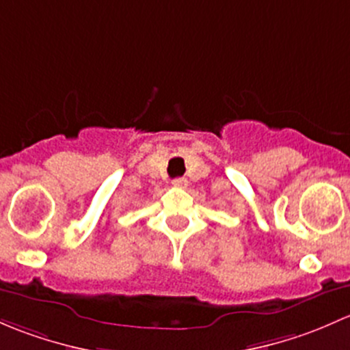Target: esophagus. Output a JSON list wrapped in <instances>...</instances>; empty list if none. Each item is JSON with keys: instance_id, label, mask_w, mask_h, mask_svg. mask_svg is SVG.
I'll list each match as a JSON object with an SVG mask.
<instances>
[{"instance_id": "obj_1", "label": "esophagus", "mask_w": 350, "mask_h": 350, "mask_svg": "<svg viewBox=\"0 0 350 350\" xmlns=\"http://www.w3.org/2000/svg\"><path fill=\"white\" fill-rule=\"evenodd\" d=\"M172 185L178 187V189H185V187L189 185V180H187V178H175L174 182H172Z\"/></svg>"}]
</instances>
